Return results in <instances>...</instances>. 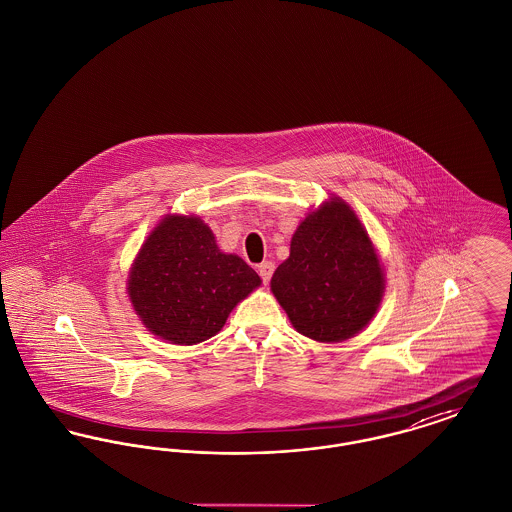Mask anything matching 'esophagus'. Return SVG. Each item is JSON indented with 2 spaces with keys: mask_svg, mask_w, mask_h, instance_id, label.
Here are the masks:
<instances>
[{
  "mask_svg": "<svg viewBox=\"0 0 512 512\" xmlns=\"http://www.w3.org/2000/svg\"><path fill=\"white\" fill-rule=\"evenodd\" d=\"M272 272H274V265H272L270 261H265V263H261V265H259V276H261V280H263L265 284L270 282Z\"/></svg>",
  "mask_w": 512,
  "mask_h": 512,
  "instance_id": "34e87169",
  "label": "esophagus"
}]
</instances>
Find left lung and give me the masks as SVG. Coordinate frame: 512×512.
Returning <instances> with one entry per match:
<instances>
[{
    "label": "left lung",
    "mask_w": 512,
    "mask_h": 512,
    "mask_svg": "<svg viewBox=\"0 0 512 512\" xmlns=\"http://www.w3.org/2000/svg\"><path fill=\"white\" fill-rule=\"evenodd\" d=\"M270 288L299 334L341 341L374 317L384 272L363 224L341 199H332L299 224Z\"/></svg>",
    "instance_id": "1"
}]
</instances>
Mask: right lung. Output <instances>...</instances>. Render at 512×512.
Masks as SVG:
<instances>
[{"label": "right lung", "instance_id": "right-lung-1", "mask_svg": "<svg viewBox=\"0 0 512 512\" xmlns=\"http://www.w3.org/2000/svg\"><path fill=\"white\" fill-rule=\"evenodd\" d=\"M259 284L244 259L220 253L203 220L167 217L142 247L128 295L155 336L192 345L215 336Z\"/></svg>", "mask_w": 512, "mask_h": 512}]
</instances>
